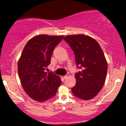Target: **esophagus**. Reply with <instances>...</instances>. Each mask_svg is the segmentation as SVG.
Here are the masks:
<instances>
[{"label":"esophagus","mask_w":126,"mask_h":126,"mask_svg":"<svg viewBox=\"0 0 126 126\" xmlns=\"http://www.w3.org/2000/svg\"><path fill=\"white\" fill-rule=\"evenodd\" d=\"M69 76H70V74H69V73H67V75H65V76H64V79H67V78H69Z\"/></svg>","instance_id":"esophagus-1"}]
</instances>
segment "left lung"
<instances>
[{
	"mask_svg": "<svg viewBox=\"0 0 126 126\" xmlns=\"http://www.w3.org/2000/svg\"><path fill=\"white\" fill-rule=\"evenodd\" d=\"M63 39L73 50L76 64L82 69L75 75L76 83L72 93L83 100H90L102 89L106 79L108 65L103 51L94 38L85 34L66 35Z\"/></svg>",
	"mask_w": 126,
	"mask_h": 126,
	"instance_id": "8db88e82",
	"label": "left lung"
}]
</instances>
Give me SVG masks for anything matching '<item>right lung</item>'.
Instances as JSON below:
<instances>
[{
  "mask_svg": "<svg viewBox=\"0 0 126 126\" xmlns=\"http://www.w3.org/2000/svg\"><path fill=\"white\" fill-rule=\"evenodd\" d=\"M63 36L36 35L24 47L18 60V71L21 83L27 95L38 102H44L56 95L62 83L60 78L45 69L50 64L56 46Z\"/></svg>",
  "mask_w": 126,
  "mask_h": 126,
  "instance_id": "right-lung-1",
  "label": "right lung"
}]
</instances>
